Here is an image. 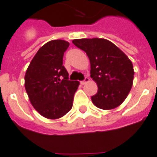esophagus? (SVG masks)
I'll use <instances>...</instances> for the list:
<instances>
[{
    "label": "esophagus",
    "mask_w": 157,
    "mask_h": 157,
    "mask_svg": "<svg viewBox=\"0 0 157 157\" xmlns=\"http://www.w3.org/2000/svg\"><path fill=\"white\" fill-rule=\"evenodd\" d=\"M89 82V78H88V77H85L83 81H81V84H82V85H84V84H86V82Z\"/></svg>",
    "instance_id": "esophagus-1"
}]
</instances>
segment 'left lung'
<instances>
[{"instance_id":"obj_1","label":"left lung","mask_w":157,"mask_h":157,"mask_svg":"<svg viewBox=\"0 0 157 157\" xmlns=\"http://www.w3.org/2000/svg\"><path fill=\"white\" fill-rule=\"evenodd\" d=\"M72 42L89 58L91 78L98 85V93L92 96L94 105L103 109L119 106L129 94L134 75L128 56L105 39H75Z\"/></svg>"}]
</instances>
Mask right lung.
<instances>
[{
	"instance_id": "obj_1",
	"label": "right lung",
	"mask_w": 157,
	"mask_h": 157,
	"mask_svg": "<svg viewBox=\"0 0 157 157\" xmlns=\"http://www.w3.org/2000/svg\"><path fill=\"white\" fill-rule=\"evenodd\" d=\"M69 42L50 40L38 50L26 71L25 86L30 103L42 117L58 119L69 112L79 82L70 81L63 65Z\"/></svg>"
}]
</instances>
